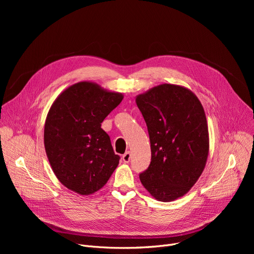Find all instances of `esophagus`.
<instances>
[{
  "label": "esophagus",
  "instance_id": "esophagus-1",
  "mask_svg": "<svg viewBox=\"0 0 254 254\" xmlns=\"http://www.w3.org/2000/svg\"><path fill=\"white\" fill-rule=\"evenodd\" d=\"M129 159H130V152L127 151L123 155V161H124V163H128Z\"/></svg>",
  "mask_w": 254,
  "mask_h": 254
}]
</instances>
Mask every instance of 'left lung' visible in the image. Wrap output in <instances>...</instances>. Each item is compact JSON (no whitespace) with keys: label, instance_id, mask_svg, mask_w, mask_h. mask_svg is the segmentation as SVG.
<instances>
[{"label":"left lung","instance_id":"8db88e82","mask_svg":"<svg viewBox=\"0 0 254 254\" xmlns=\"http://www.w3.org/2000/svg\"><path fill=\"white\" fill-rule=\"evenodd\" d=\"M136 103L151 147L141 183L157 201L172 202L190 190L207 163L209 131L203 105L190 89L168 83L138 95Z\"/></svg>","mask_w":254,"mask_h":254}]
</instances>
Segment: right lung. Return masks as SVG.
<instances>
[{
  "instance_id": "add662e5",
  "label": "right lung",
  "mask_w": 254,
  "mask_h": 254,
  "mask_svg": "<svg viewBox=\"0 0 254 254\" xmlns=\"http://www.w3.org/2000/svg\"><path fill=\"white\" fill-rule=\"evenodd\" d=\"M123 99L122 92L81 81L52 103L44 126L45 151L53 173L68 190L95 193L117 168L119 156L101 124Z\"/></svg>"
}]
</instances>
